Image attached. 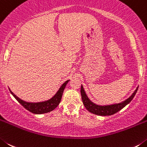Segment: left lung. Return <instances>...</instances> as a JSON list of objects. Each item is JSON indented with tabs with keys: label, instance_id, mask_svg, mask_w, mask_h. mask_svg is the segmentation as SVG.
I'll return each mask as SVG.
<instances>
[{
	"label": "left lung",
	"instance_id": "8db88e82",
	"mask_svg": "<svg viewBox=\"0 0 147 147\" xmlns=\"http://www.w3.org/2000/svg\"><path fill=\"white\" fill-rule=\"evenodd\" d=\"M138 91V88H136V91L134 92V93L129 96V98L127 99L125 101L122 102H120L119 104H114V105H105V106H100V105H97L94 104L93 102L90 101L88 100V98L87 97L86 94L84 90H83V86H81V88H80V93H81V97L82 100H83V103L84 106L86 107L88 111L91 112V113H94V114L99 115V116H111V115H113L114 113H117L118 111H119L120 110L122 109L124 107L126 106L128 103H129L131 102V100H133V97L136 95V92Z\"/></svg>",
	"mask_w": 147,
	"mask_h": 147
}]
</instances>
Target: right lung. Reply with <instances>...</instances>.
<instances>
[{
  "label": "right lung",
  "mask_w": 147,
  "mask_h": 147,
  "mask_svg": "<svg viewBox=\"0 0 147 147\" xmlns=\"http://www.w3.org/2000/svg\"><path fill=\"white\" fill-rule=\"evenodd\" d=\"M69 80H67L65 83H63V85L61 86V88H59L57 93L55 94L51 100H47L45 102H25L23 100H20V98H18L14 94H13L12 92L10 91V92L14 96V98L18 100L26 110H28V111H29L33 113L41 114V113H48L50 111H52L53 110L55 109L59 105L61 100L64 90Z\"/></svg>",
  "instance_id": "right-lung-1"
}]
</instances>
